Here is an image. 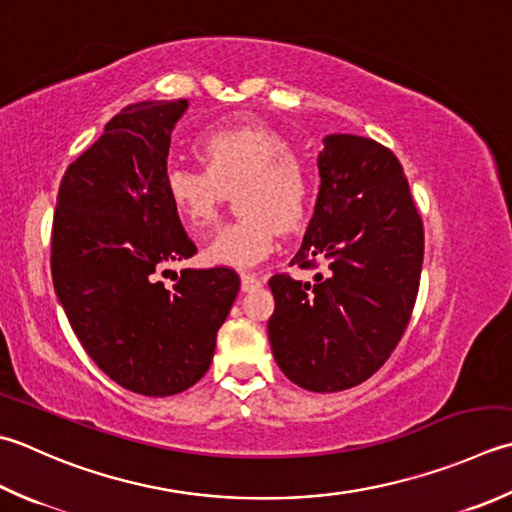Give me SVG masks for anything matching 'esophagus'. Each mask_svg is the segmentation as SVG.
Masks as SVG:
<instances>
[{"mask_svg": "<svg viewBox=\"0 0 512 512\" xmlns=\"http://www.w3.org/2000/svg\"><path fill=\"white\" fill-rule=\"evenodd\" d=\"M262 286V277H257L255 273H242V290L248 293V290H255Z\"/></svg>", "mask_w": 512, "mask_h": 512, "instance_id": "esophagus-1", "label": "esophagus"}]
</instances>
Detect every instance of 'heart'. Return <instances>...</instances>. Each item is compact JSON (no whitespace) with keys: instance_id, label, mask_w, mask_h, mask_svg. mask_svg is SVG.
Instances as JSON below:
<instances>
[{"instance_id":"1","label":"heart","mask_w":512,"mask_h":512,"mask_svg":"<svg viewBox=\"0 0 512 512\" xmlns=\"http://www.w3.org/2000/svg\"><path fill=\"white\" fill-rule=\"evenodd\" d=\"M197 157L204 170L173 166L164 175L166 199L190 233L204 235L237 186L235 202L244 213L210 239L206 262L253 266L273 253L279 228L293 233L304 224L313 175L277 128L259 122L215 126L199 137Z\"/></svg>"}]
</instances>
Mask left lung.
<instances>
[{"label": "left lung", "instance_id": "obj_1", "mask_svg": "<svg viewBox=\"0 0 512 512\" xmlns=\"http://www.w3.org/2000/svg\"><path fill=\"white\" fill-rule=\"evenodd\" d=\"M315 215L290 264L316 270L268 279L275 310L268 339L282 373L315 393L366 382L397 348L413 315L424 224L402 164L359 135H328L317 159Z\"/></svg>", "mask_w": 512, "mask_h": 512}]
</instances>
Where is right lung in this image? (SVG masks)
<instances>
[{"mask_svg":"<svg viewBox=\"0 0 512 512\" xmlns=\"http://www.w3.org/2000/svg\"><path fill=\"white\" fill-rule=\"evenodd\" d=\"M188 102H139L66 168L50 237V273L88 357L133 393L166 397L197 384L233 306V268L168 264L197 246L164 193L170 133ZM173 274L166 287L162 276Z\"/></svg>","mask_w":512,"mask_h":512,"instance_id":"obj_1","label":"right lung"}]
</instances>
